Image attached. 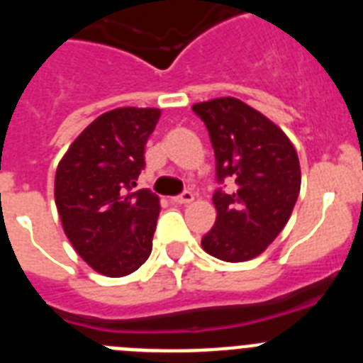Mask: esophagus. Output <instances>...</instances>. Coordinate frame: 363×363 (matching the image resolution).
Instances as JSON below:
<instances>
[{"label":"esophagus","instance_id":"34e87169","mask_svg":"<svg viewBox=\"0 0 363 363\" xmlns=\"http://www.w3.org/2000/svg\"><path fill=\"white\" fill-rule=\"evenodd\" d=\"M192 200H194V194H192L191 191H184L182 194H178V196L172 198V201H174V203H191Z\"/></svg>","mask_w":363,"mask_h":363}]
</instances>
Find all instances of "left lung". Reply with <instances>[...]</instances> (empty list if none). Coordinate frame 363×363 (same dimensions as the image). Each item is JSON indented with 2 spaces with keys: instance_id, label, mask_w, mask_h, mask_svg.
Here are the masks:
<instances>
[{
  "instance_id": "8db88e82",
  "label": "left lung",
  "mask_w": 363,
  "mask_h": 363,
  "mask_svg": "<svg viewBox=\"0 0 363 363\" xmlns=\"http://www.w3.org/2000/svg\"><path fill=\"white\" fill-rule=\"evenodd\" d=\"M209 130L216 158L214 227L201 238L205 252L223 262L262 255L289 221L300 194V162L289 138L271 120L236 98L192 105Z\"/></svg>"
}]
</instances>
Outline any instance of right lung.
I'll return each instance as SVG.
<instances>
[{
    "instance_id": "add662e5",
    "label": "right lung",
    "mask_w": 363,
    "mask_h": 363,
    "mask_svg": "<svg viewBox=\"0 0 363 363\" xmlns=\"http://www.w3.org/2000/svg\"><path fill=\"white\" fill-rule=\"evenodd\" d=\"M158 108L123 107L96 118L69 147L54 179L63 230L99 274L127 277L152 251L160 198L136 187Z\"/></svg>"
}]
</instances>
